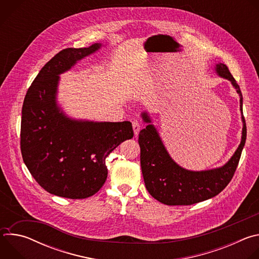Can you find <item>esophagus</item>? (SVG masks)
I'll return each mask as SVG.
<instances>
[{
	"label": "esophagus",
	"instance_id": "1",
	"mask_svg": "<svg viewBox=\"0 0 259 259\" xmlns=\"http://www.w3.org/2000/svg\"><path fill=\"white\" fill-rule=\"evenodd\" d=\"M132 127H133V131H134V134L137 135L139 130H140V123L137 121V120H134L132 122Z\"/></svg>",
	"mask_w": 259,
	"mask_h": 259
}]
</instances>
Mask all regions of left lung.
<instances>
[{"label": "left lung", "instance_id": "left-lung-1", "mask_svg": "<svg viewBox=\"0 0 259 259\" xmlns=\"http://www.w3.org/2000/svg\"><path fill=\"white\" fill-rule=\"evenodd\" d=\"M215 71L219 77L229 80L239 94L243 122L241 143L224 166L203 171L182 168L170 157L150 116L145 112L141 114L142 120L149 124L139 132L138 138L143 180L151 196L165 205H193L217 196L230 183L239 164L247 135L242 92L226 64L216 63Z\"/></svg>", "mask_w": 259, "mask_h": 259}]
</instances>
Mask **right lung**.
Instances as JSON below:
<instances>
[{
  "label": "right lung",
  "mask_w": 259,
  "mask_h": 259,
  "mask_svg": "<svg viewBox=\"0 0 259 259\" xmlns=\"http://www.w3.org/2000/svg\"><path fill=\"white\" fill-rule=\"evenodd\" d=\"M101 48H67L40 70L22 105L20 149L24 164L48 193L68 199L96 194L107 177L106 157L133 137L132 124L67 117L57 103L59 75Z\"/></svg>",
  "instance_id": "1"
}]
</instances>
